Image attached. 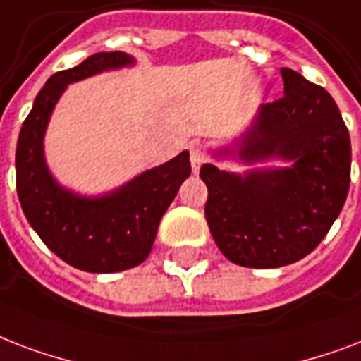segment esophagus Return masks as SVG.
I'll use <instances>...</instances> for the list:
<instances>
[{"label":"esophagus","mask_w":361,"mask_h":361,"mask_svg":"<svg viewBox=\"0 0 361 361\" xmlns=\"http://www.w3.org/2000/svg\"><path fill=\"white\" fill-rule=\"evenodd\" d=\"M190 161H192V169H194V173H200L201 166L205 164V156L201 154L200 149H192L190 150Z\"/></svg>","instance_id":"1"}]
</instances>
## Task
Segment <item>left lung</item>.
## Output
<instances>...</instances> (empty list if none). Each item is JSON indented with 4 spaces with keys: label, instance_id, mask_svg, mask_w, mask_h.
<instances>
[{
    "label": "left lung",
    "instance_id": "left-lung-1",
    "mask_svg": "<svg viewBox=\"0 0 361 361\" xmlns=\"http://www.w3.org/2000/svg\"><path fill=\"white\" fill-rule=\"evenodd\" d=\"M284 96L262 105L237 141L245 164L269 158L288 167L245 175L203 164L205 219L226 258L271 269L305 258L320 245L345 205L350 186V135L337 103L322 86L282 67ZM231 156L230 149L214 156Z\"/></svg>",
    "mask_w": 361,
    "mask_h": 361
}]
</instances>
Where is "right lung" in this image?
I'll list each match as a JSON object with an SVG mask.
<instances>
[{"mask_svg": "<svg viewBox=\"0 0 361 361\" xmlns=\"http://www.w3.org/2000/svg\"><path fill=\"white\" fill-rule=\"evenodd\" d=\"M126 66H133V58L124 52H97L73 69L52 75L35 97L16 145V192L27 222L58 258L88 273H116L142 264L164 212L192 173L184 150L97 197L61 188L50 175L43 137L67 85Z\"/></svg>", "mask_w": 361, "mask_h": 361, "instance_id": "obj_1", "label": "right lung"}]
</instances>
